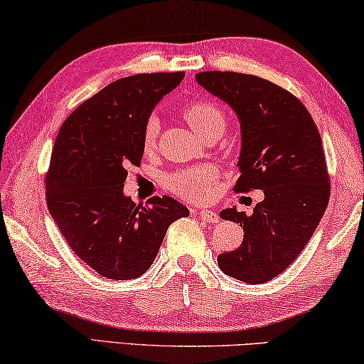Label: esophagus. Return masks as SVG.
<instances>
[{
    "label": "esophagus",
    "mask_w": 364,
    "mask_h": 364,
    "mask_svg": "<svg viewBox=\"0 0 364 364\" xmlns=\"http://www.w3.org/2000/svg\"><path fill=\"white\" fill-rule=\"evenodd\" d=\"M199 216H200V220L207 221V223H218V221H220V215H218L216 211H213V210H200Z\"/></svg>",
    "instance_id": "obj_1"
}]
</instances>
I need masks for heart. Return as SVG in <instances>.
<instances>
[{
  "label": "heart",
  "mask_w": 364,
  "mask_h": 364,
  "mask_svg": "<svg viewBox=\"0 0 364 364\" xmlns=\"http://www.w3.org/2000/svg\"><path fill=\"white\" fill-rule=\"evenodd\" d=\"M184 121L189 124L200 138L207 136L211 132H224L226 129V116L223 111L213 103L208 102H194L183 108ZM159 134V121L151 117L144 125L143 144L144 149L151 151L156 146V138ZM218 183V170L213 165L202 164L197 167L180 170L176 173L167 176V188L173 193L186 197L189 200L200 202L207 200L215 193V186Z\"/></svg>",
  "instance_id": "heart-1"
}]
</instances>
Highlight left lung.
<instances>
[{"mask_svg":"<svg viewBox=\"0 0 364 364\" xmlns=\"http://www.w3.org/2000/svg\"><path fill=\"white\" fill-rule=\"evenodd\" d=\"M196 79L240 122L235 191L264 193L251 215L235 207L220 213L243 226V242L218 256V266L240 282L266 283L291 266L328 207L321 136L299 98L274 82L234 71H203Z\"/></svg>","mask_w":364,"mask_h":364,"instance_id":"obj_1","label":"left lung"}]
</instances>
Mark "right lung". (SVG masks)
<instances>
[{"instance_id":"1","label":"right lung","mask_w":364,"mask_h":364,"mask_svg":"<svg viewBox=\"0 0 364 364\" xmlns=\"http://www.w3.org/2000/svg\"><path fill=\"white\" fill-rule=\"evenodd\" d=\"M184 73L117 79L73 111L54 143L46 176L48 208L68 247L109 280H132L154 262L168 226L189 210L168 196L148 207L124 194L140 165L144 125Z\"/></svg>"}]
</instances>
